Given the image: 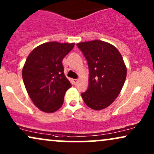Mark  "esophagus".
Returning a JSON list of instances; mask_svg holds the SVG:
<instances>
[{
  "label": "esophagus",
  "instance_id": "obj_1",
  "mask_svg": "<svg viewBox=\"0 0 154 154\" xmlns=\"http://www.w3.org/2000/svg\"><path fill=\"white\" fill-rule=\"evenodd\" d=\"M77 82H78V79H73V83H74V85H77Z\"/></svg>",
  "mask_w": 154,
  "mask_h": 154
}]
</instances>
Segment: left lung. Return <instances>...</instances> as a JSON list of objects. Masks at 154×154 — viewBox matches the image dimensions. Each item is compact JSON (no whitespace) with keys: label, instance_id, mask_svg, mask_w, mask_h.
<instances>
[{"label":"left lung","instance_id":"1","mask_svg":"<svg viewBox=\"0 0 154 154\" xmlns=\"http://www.w3.org/2000/svg\"><path fill=\"white\" fill-rule=\"evenodd\" d=\"M89 67V86L81 93L89 107L104 109L119 94L126 77L123 57L114 46L101 40L77 44Z\"/></svg>","mask_w":154,"mask_h":154}]
</instances>
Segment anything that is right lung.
Wrapping results in <instances>:
<instances>
[{
  "label": "right lung",
  "instance_id": "1",
  "mask_svg": "<svg viewBox=\"0 0 154 154\" xmlns=\"http://www.w3.org/2000/svg\"><path fill=\"white\" fill-rule=\"evenodd\" d=\"M74 43L47 42L30 52L23 69V79L35 105L45 112L61 107L65 92L72 87L64 75L63 60Z\"/></svg>",
  "mask_w": 154,
  "mask_h": 154
}]
</instances>
